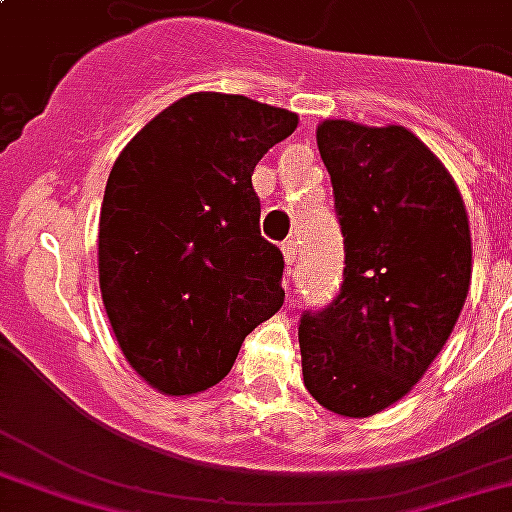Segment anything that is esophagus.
<instances>
[{
	"mask_svg": "<svg viewBox=\"0 0 512 512\" xmlns=\"http://www.w3.org/2000/svg\"><path fill=\"white\" fill-rule=\"evenodd\" d=\"M284 263H287V273H295V263H298V244L295 241H287L284 244Z\"/></svg>",
	"mask_w": 512,
	"mask_h": 512,
	"instance_id": "1",
	"label": "esophagus"
}]
</instances>
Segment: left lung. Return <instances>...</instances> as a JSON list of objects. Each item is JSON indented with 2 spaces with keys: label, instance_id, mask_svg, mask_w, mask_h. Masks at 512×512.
Masks as SVG:
<instances>
[{
  "label": "left lung",
  "instance_id": "8db88e82",
  "mask_svg": "<svg viewBox=\"0 0 512 512\" xmlns=\"http://www.w3.org/2000/svg\"><path fill=\"white\" fill-rule=\"evenodd\" d=\"M317 147L341 220V295L298 327L303 384L368 419L403 400L446 346L473 279L462 193L405 126L322 120Z\"/></svg>",
  "mask_w": 512,
  "mask_h": 512
}]
</instances>
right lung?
<instances>
[{
	"label": "right lung",
	"instance_id": "right-lung-1",
	"mask_svg": "<svg viewBox=\"0 0 512 512\" xmlns=\"http://www.w3.org/2000/svg\"><path fill=\"white\" fill-rule=\"evenodd\" d=\"M298 128L290 109L187 93L123 147L99 217V287L123 357L166 397L220 384L284 303L252 171Z\"/></svg>",
	"mask_w": 512,
	"mask_h": 512
}]
</instances>
